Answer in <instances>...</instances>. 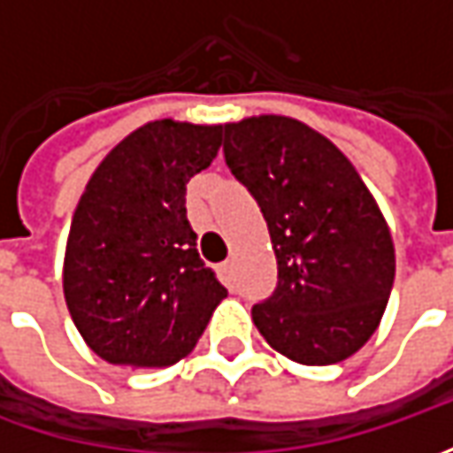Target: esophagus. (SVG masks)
I'll use <instances>...</instances> for the list:
<instances>
[{"label":"esophagus","mask_w":453,"mask_h":453,"mask_svg":"<svg viewBox=\"0 0 453 453\" xmlns=\"http://www.w3.org/2000/svg\"><path fill=\"white\" fill-rule=\"evenodd\" d=\"M217 274L226 282V285H232V262H221V265H217Z\"/></svg>","instance_id":"obj_1"}]
</instances>
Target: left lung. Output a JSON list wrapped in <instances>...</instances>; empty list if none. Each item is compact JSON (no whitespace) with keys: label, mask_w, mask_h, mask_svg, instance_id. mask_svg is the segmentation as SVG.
I'll return each mask as SVG.
<instances>
[{"label":"left lung","mask_w":453,"mask_h":453,"mask_svg":"<svg viewBox=\"0 0 453 453\" xmlns=\"http://www.w3.org/2000/svg\"><path fill=\"white\" fill-rule=\"evenodd\" d=\"M224 158L270 229L277 289L252 320L277 353L330 365L357 353L395 277L391 229L348 156L288 115L224 123Z\"/></svg>","instance_id":"1"}]
</instances>
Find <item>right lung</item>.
I'll return each instance as SVG.
<instances>
[{"mask_svg": "<svg viewBox=\"0 0 453 453\" xmlns=\"http://www.w3.org/2000/svg\"><path fill=\"white\" fill-rule=\"evenodd\" d=\"M221 126L150 120L96 168L73 214L62 292L78 333L103 360L164 368L194 350L226 297L201 262L186 183L209 168Z\"/></svg>", "mask_w": 453, "mask_h": 453, "instance_id": "1", "label": "right lung"}]
</instances>
